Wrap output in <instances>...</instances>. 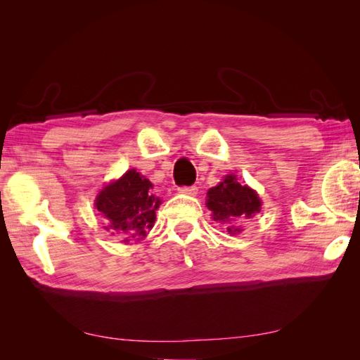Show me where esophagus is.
<instances>
[{
    "instance_id": "1",
    "label": "esophagus",
    "mask_w": 360,
    "mask_h": 360,
    "mask_svg": "<svg viewBox=\"0 0 360 360\" xmlns=\"http://www.w3.org/2000/svg\"><path fill=\"white\" fill-rule=\"evenodd\" d=\"M179 191L181 193H184V195H191V197H195V195L198 193V188L197 186H184V188H180Z\"/></svg>"
}]
</instances>
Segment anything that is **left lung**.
<instances>
[{
  "mask_svg": "<svg viewBox=\"0 0 360 360\" xmlns=\"http://www.w3.org/2000/svg\"><path fill=\"white\" fill-rule=\"evenodd\" d=\"M205 205L212 210L216 222L226 224L228 233L237 234L242 228L236 226V221L249 219L261 210V200L258 193L249 186H242L234 174H228L217 186L207 192Z\"/></svg>",
  "mask_w": 360,
  "mask_h": 360,
  "instance_id": "left-lung-1",
  "label": "left lung"
}]
</instances>
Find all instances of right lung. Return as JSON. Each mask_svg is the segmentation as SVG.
<instances>
[{"instance_id":"obj_1","label":"right lung","mask_w":360,"mask_h":360,"mask_svg":"<svg viewBox=\"0 0 360 360\" xmlns=\"http://www.w3.org/2000/svg\"><path fill=\"white\" fill-rule=\"evenodd\" d=\"M151 189L153 184L136 169H129L118 180L106 184L94 202L108 224L105 230L126 236V243L129 237L144 238L155 225L156 210L162 202Z\"/></svg>"}]
</instances>
